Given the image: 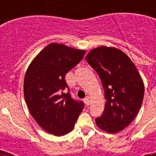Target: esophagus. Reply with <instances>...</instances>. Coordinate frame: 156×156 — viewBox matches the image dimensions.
<instances>
[{"label":"esophagus","mask_w":156,"mask_h":156,"mask_svg":"<svg viewBox=\"0 0 156 156\" xmlns=\"http://www.w3.org/2000/svg\"><path fill=\"white\" fill-rule=\"evenodd\" d=\"M84 103H85V104L87 105V106H89V105H90V103H91V100H90L89 96H87V97L84 99Z\"/></svg>","instance_id":"obj_1"}]
</instances>
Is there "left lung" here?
<instances>
[{
	"mask_svg": "<svg viewBox=\"0 0 156 156\" xmlns=\"http://www.w3.org/2000/svg\"><path fill=\"white\" fill-rule=\"evenodd\" d=\"M86 60L100 76L106 100L95 123L107 133H118L133 121L143 104V78L130 58L116 48H93Z\"/></svg>",
	"mask_w": 156,
	"mask_h": 156,
	"instance_id": "1",
	"label": "left lung"
}]
</instances>
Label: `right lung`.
<instances>
[{
	"mask_svg": "<svg viewBox=\"0 0 156 156\" xmlns=\"http://www.w3.org/2000/svg\"><path fill=\"white\" fill-rule=\"evenodd\" d=\"M85 52L51 43L26 71L23 91L29 112L43 129L55 136L72 131L83 111V101H75L63 91L67 87L65 75L80 62Z\"/></svg>",
	"mask_w": 156,
	"mask_h": 156,
	"instance_id": "add662e5",
	"label": "right lung"
}]
</instances>
